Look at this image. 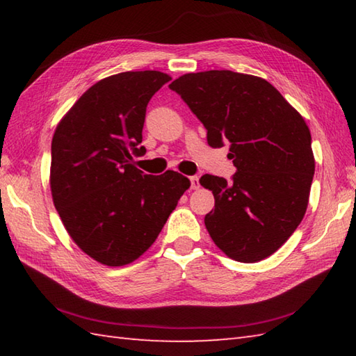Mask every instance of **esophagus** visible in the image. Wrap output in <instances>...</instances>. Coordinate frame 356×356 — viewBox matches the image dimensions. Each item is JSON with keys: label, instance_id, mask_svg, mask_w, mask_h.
Returning a JSON list of instances; mask_svg holds the SVG:
<instances>
[{"label": "esophagus", "instance_id": "obj_1", "mask_svg": "<svg viewBox=\"0 0 356 356\" xmlns=\"http://www.w3.org/2000/svg\"><path fill=\"white\" fill-rule=\"evenodd\" d=\"M190 180H191V190H199V186H200L199 177L197 176H193V177H190Z\"/></svg>", "mask_w": 356, "mask_h": 356}]
</instances>
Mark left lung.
Returning a JSON list of instances; mask_svg holds the SVG:
<instances>
[{"label": "left lung", "instance_id": "left-lung-1", "mask_svg": "<svg viewBox=\"0 0 356 356\" xmlns=\"http://www.w3.org/2000/svg\"><path fill=\"white\" fill-rule=\"evenodd\" d=\"M208 130V143L229 142L232 182L205 174L216 205L205 226L229 259L255 263L274 254L306 214L315 172L303 116L266 79L231 70L186 73L172 81Z\"/></svg>", "mask_w": 356, "mask_h": 356}]
</instances>
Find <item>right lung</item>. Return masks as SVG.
<instances>
[{
	"label": "right lung",
	"mask_w": 356,
	"mask_h": 356,
	"mask_svg": "<svg viewBox=\"0 0 356 356\" xmlns=\"http://www.w3.org/2000/svg\"><path fill=\"white\" fill-rule=\"evenodd\" d=\"M171 76L124 72L90 87L56 125L50 191L64 228L82 252L105 266H125L148 251L191 186L177 171L143 174L142 128L151 97Z\"/></svg>",
	"instance_id": "obj_1"
}]
</instances>
